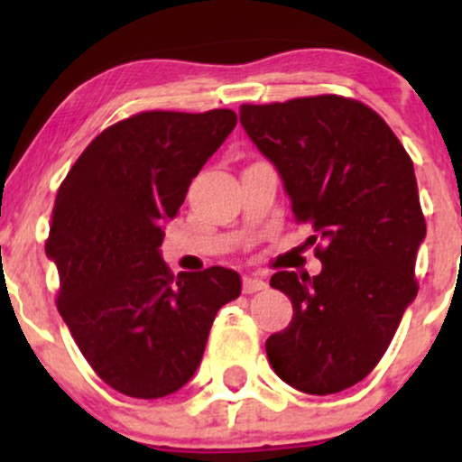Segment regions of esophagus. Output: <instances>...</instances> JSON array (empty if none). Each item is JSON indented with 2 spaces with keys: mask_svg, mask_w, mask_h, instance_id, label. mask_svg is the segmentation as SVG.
Segmentation results:
<instances>
[{
  "mask_svg": "<svg viewBox=\"0 0 462 462\" xmlns=\"http://www.w3.org/2000/svg\"><path fill=\"white\" fill-rule=\"evenodd\" d=\"M267 289V282L261 278V275H245L243 278V293H256V291Z\"/></svg>",
  "mask_w": 462,
  "mask_h": 462,
  "instance_id": "obj_1",
  "label": "esophagus"
}]
</instances>
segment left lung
Here are the masks:
<instances>
[{
    "mask_svg": "<svg viewBox=\"0 0 462 462\" xmlns=\"http://www.w3.org/2000/svg\"><path fill=\"white\" fill-rule=\"evenodd\" d=\"M238 113L278 167L295 221L320 241L319 275L269 280L293 319L267 338V358L293 389L338 393L374 371L417 295L426 219L412 161L383 116L343 95L243 104Z\"/></svg>",
    "mask_w": 462,
    "mask_h": 462,
    "instance_id": "left-lung-1",
    "label": "left lung"
}]
</instances>
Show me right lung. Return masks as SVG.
<instances>
[{"instance_id":"obj_1","label":"right lung","mask_w":462,"mask_h":462,"mask_svg":"<svg viewBox=\"0 0 462 462\" xmlns=\"http://www.w3.org/2000/svg\"><path fill=\"white\" fill-rule=\"evenodd\" d=\"M236 113L145 110L88 143L58 189L45 252L60 275L56 306L95 374L119 393L156 400L189 383L217 310L241 275L173 273L162 221L226 136Z\"/></svg>"}]
</instances>
